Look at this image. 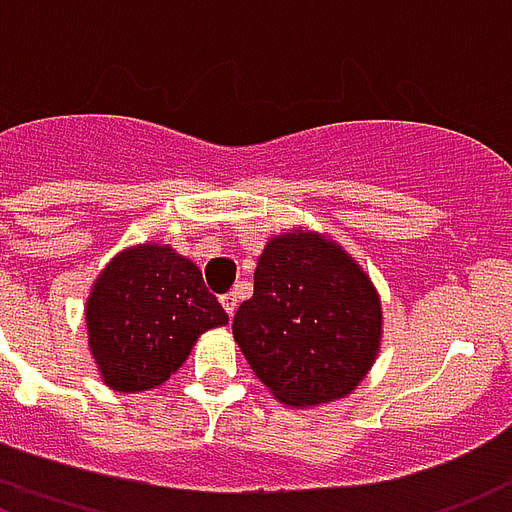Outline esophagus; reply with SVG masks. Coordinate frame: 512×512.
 Returning <instances> with one entry per match:
<instances>
[{
    "label": "esophagus",
    "mask_w": 512,
    "mask_h": 512,
    "mask_svg": "<svg viewBox=\"0 0 512 512\" xmlns=\"http://www.w3.org/2000/svg\"><path fill=\"white\" fill-rule=\"evenodd\" d=\"M219 301H222V306H225L227 317H233V314H236V309H238V295H236V293H227V295H222V298H219Z\"/></svg>",
    "instance_id": "obj_1"
}]
</instances>
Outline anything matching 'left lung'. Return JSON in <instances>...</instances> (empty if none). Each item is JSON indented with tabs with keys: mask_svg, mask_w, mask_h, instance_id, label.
<instances>
[{
	"mask_svg": "<svg viewBox=\"0 0 512 512\" xmlns=\"http://www.w3.org/2000/svg\"><path fill=\"white\" fill-rule=\"evenodd\" d=\"M233 336L257 380L290 407L344 399L372 369L382 304L342 246L312 230L271 238Z\"/></svg>",
	"mask_w": 512,
	"mask_h": 512,
	"instance_id": "obj_1",
	"label": "left lung"
}]
</instances>
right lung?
<instances>
[{
	"instance_id": "1",
	"label": "right lung",
	"mask_w": 512,
	"mask_h": 512,
	"mask_svg": "<svg viewBox=\"0 0 512 512\" xmlns=\"http://www.w3.org/2000/svg\"><path fill=\"white\" fill-rule=\"evenodd\" d=\"M227 323L200 268L168 244H138L113 257L86 301L89 350L108 388L151 391L189 358L208 328Z\"/></svg>"
}]
</instances>
